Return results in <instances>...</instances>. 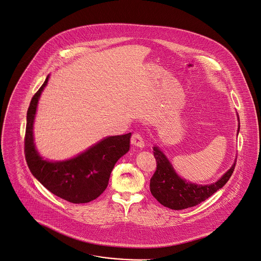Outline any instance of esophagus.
Listing matches in <instances>:
<instances>
[{
	"label": "esophagus",
	"mask_w": 261,
	"mask_h": 261,
	"mask_svg": "<svg viewBox=\"0 0 261 261\" xmlns=\"http://www.w3.org/2000/svg\"><path fill=\"white\" fill-rule=\"evenodd\" d=\"M143 136L140 133H134L131 136V144H133L136 147H144V141H143Z\"/></svg>",
	"instance_id": "obj_1"
}]
</instances>
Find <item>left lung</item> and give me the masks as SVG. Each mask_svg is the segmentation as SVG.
<instances>
[{
    "instance_id": "obj_1",
    "label": "left lung",
    "mask_w": 261,
    "mask_h": 261,
    "mask_svg": "<svg viewBox=\"0 0 261 261\" xmlns=\"http://www.w3.org/2000/svg\"><path fill=\"white\" fill-rule=\"evenodd\" d=\"M239 129L240 125L238 132ZM153 150V155L156 159V170L150 179V192L161 205L171 210L195 207L207 200L226 185L236 165V162H234L232 167L215 184L195 185L181 179L175 173L168 159L157 147H154Z\"/></svg>"
}]
</instances>
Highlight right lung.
<instances>
[{
    "label": "right lung",
    "mask_w": 261,
    "mask_h": 261,
    "mask_svg": "<svg viewBox=\"0 0 261 261\" xmlns=\"http://www.w3.org/2000/svg\"><path fill=\"white\" fill-rule=\"evenodd\" d=\"M48 82L33 96L28 111L24 152L32 174L53 195L73 204L89 203L104 193L118 159L128 152L131 133L105 138L86 152L61 162L42 159L35 149L33 122L39 97Z\"/></svg>",
    "instance_id": "obj_1"
}]
</instances>
